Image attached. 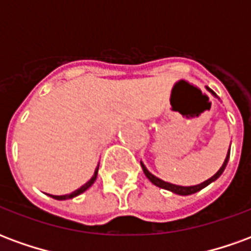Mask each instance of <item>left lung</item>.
<instances>
[{"mask_svg":"<svg viewBox=\"0 0 251 251\" xmlns=\"http://www.w3.org/2000/svg\"><path fill=\"white\" fill-rule=\"evenodd\" d=\"M207 90H210V88L207 87ZM211 93L214 94L216 97V94L212 91V90H210ZM228 157H230V152L227 153L226 158H225V163H223V165L221 167V169L216 172L212 177H210L208 180H205V181H203V183H200V184L198 185H191V187H183V185H176V184H171V183H168V181H164V180L158 179V177H156L154 175H152L149 171L147 169V167L144 165V164L141 163V167H142V171H144V174H145V176H147L148 179L152 181L153 184L157 185V187H160V188H164V189H168V191H171V192H174V194H177V195H183V196H187V195H192L195 194V192H198V191H200V189H203L204 187H207L208 184H211L212 181H215L219 176H221L222 174H223V171H225V168H226L227 163H228Z\"/></svg>","mask_w":251,"mask_h":251,"instance_id":"1","label":"left lung"}]
</instances>
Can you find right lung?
Returning <instances> with one entry per match:
<instances>
[{"label": "right lung", "mask_w": 251, "mask_h": 251, "mask_svg": "<svg viewBox=\"0 0 251 251\" xmlns=\"http://www.w3.org/2000/svg\"><path fill=\"white\" fill-rule=\"evenodd\" d=\"M98 168H99V165L95 168V172H94L93 177L88 180L86 184L82 185L80 188H77L76 191H74V192H71V194H68V195H60V196H57V195H50V196L56 200H66V199H72V198H75V196H77V195L83 194V192H84V191H87V189L94 184V181L97 180V176H98Z\"/></svg>", "instance_id": "right-lung-1"}]
</instances>
